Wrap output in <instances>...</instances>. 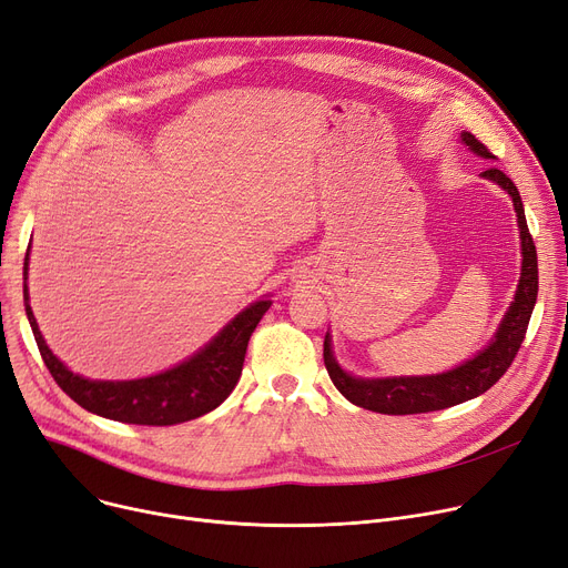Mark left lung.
I'll return each instance as SVG.
<instances>
[{
  "label": "left lung",
  "instance_id": "left-lung-1",
  "mask_svg": "<svg viewBox=\"0 0 568 568\" xmlns=\"http://www.w3.org/2000/svg\"><path fill=\"white\" fill-rule=\"evenodd\" d=\"M460 141L478 156L495 159V154L485 148L480 141H476L469 131H463ZM480 178L499 184L504 192L513 201V210L518 217V231H520V280L513 303L506 310L497 333L493 339L485 344L478 354L453 369L439 372V374H420V376H356L348 374L333 354V337L326 333V342H323V363L331 374L335 388L356 407L388 414V416H404V414H427L439 412L463 404L467 399H474L483 395L488 388H493L501 374L510 367L513 358H516L518 348L525 339L529 318L536 305L538 293V265H536V247L527 229L525 207L520 192L516 184L510 182L499 169L483 171Z\"/></svg>",
  "mask_w": 568,
  "mask_h": 568
}]
</instances>
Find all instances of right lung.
Returning <instances> with one entry per match:
<instances>
[{
  "instance_id": "right-lung-1",
  "label": "right lung",
  "mask_w": 568,
  "mask_h": 568,
  "mask_svg": "<svg viewBox=\"0 0 568 568\" xmlns=\"http://www.w3.org/2000/svg\"><path fill=\"white\" fill-rule=\"evenodd\" d=\"M27 270H30V252H27L22 267L24 314L52 379L83 409L129 425H178L217 409L235 388L250 337L273 305L267 295L254 301L235 314L194 356L159 374L129 382L85 379V376L71 372L45 344L30 307Z\"/></svg>"
}]
</instances>
